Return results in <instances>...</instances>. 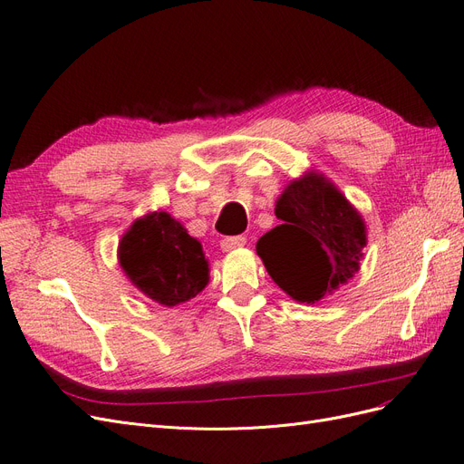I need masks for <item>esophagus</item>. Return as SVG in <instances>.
Segmentation results:
<instances>
[{"label": "esophagus", "instance_id": "34e87169", "mask_svg": "<svg viewBox=\"0 0 464 464\" xmlns=\"http://www.w3.org/2000/svg\"><path fill=\"white\" fill-rule=\"evenodd\" d=\"M246 245V238L243 235H235V237H226L221 238V250H235V248H241Z\"/></svg>", "mask_w": 464, "mask_h": 464}]
</instances>
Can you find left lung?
I'll return each instance as SVG.
<instances>
[{
	"label": "left lung",
	"instance_id": "1",
	"mask_svg": "<svg viewBox=\"0 0 464 464\" xmlns=\"http://www.w3.org/2000/svg\"><path fill=\"white\" fill-rule=\"evenodd\" d=\"M276 216L281 226L258 238L256 252L295 301L318 303L358 272L364 221L325 177L306 173L293 181L279 197Z\"/></svg>",
	"mask_w": 464,
	"mask_h": 464
}]
</instances>
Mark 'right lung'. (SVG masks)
Wrapping results in <instances>:
<instances>
[{
    "mask_svg": "<svg viewBox=\"0 0 464 464\" xmlns=\"http://www.w3.org/2000/svg\"><path fill=\"white\" fill-rule=\"evenodd\" d=\"M119 264L148 298L175 306L208 283L202 245L166 212L137 219L119 243Z\"/></svg>",
    "mask_w": 464,
    "mask_h": 464,
    "instance_id": "obj_1",
    "label": "right lung"
}]
</instances>
